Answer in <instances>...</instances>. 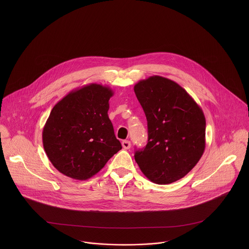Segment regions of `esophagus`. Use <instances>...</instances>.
Here are the masks:
<instances>
[{
    "mask_svg": "<svg viewBox=\"0 0 249 249\" xmlns=\"http://www.w3.org/2000/svg\"><path fill=\"white\" fill-rule=\"evenodd\" d=\"M122 145H123V147H124V149H129L130 146H131V143H130L129 141H123V142H122Z\"/></svg>",
    "mask_w": 249,
    "mask_h": 249,
    "instance_id": "obj_1",
    "label": "esophagus"
}]
</instances>
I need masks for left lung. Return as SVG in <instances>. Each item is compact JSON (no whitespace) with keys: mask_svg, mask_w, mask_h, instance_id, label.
Segmentation results:
<instances>
[{"mask_svg":"<svg viewBox=\"0 0 249 249\" xmlns=\"http://www.w3.org/2000/svg\"><path fill=\"white\" fill-rule=\"evenodd\" d=\"M134 92L148 132L147 143L135 152V161L151 182H176L193 170L204 152L203 111L179 84L160 75L140 80Z\"/></svg>","mask_w":249,"mask_h":249,"instance_id":"obj_1","label":"left lung"}]
</instances>
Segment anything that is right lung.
Returning <instances> with one entry per match:
<instances>
[{"mask_svg":"<svg viewBox=\"0 0 249 249\" xmlns=\"http://www.w3.org/2000/svg\"><path fill=\"white\" fill-rule=\"evenodd\" d=\"M112 89L91 83L72 90L51 111L42 132L53 167L76 180L97 175L122 144L108 117Z\"/></svg>","mask_w":249,"mask_h":249,"instance_id":"1","label":"right lung"}]
</instances>
